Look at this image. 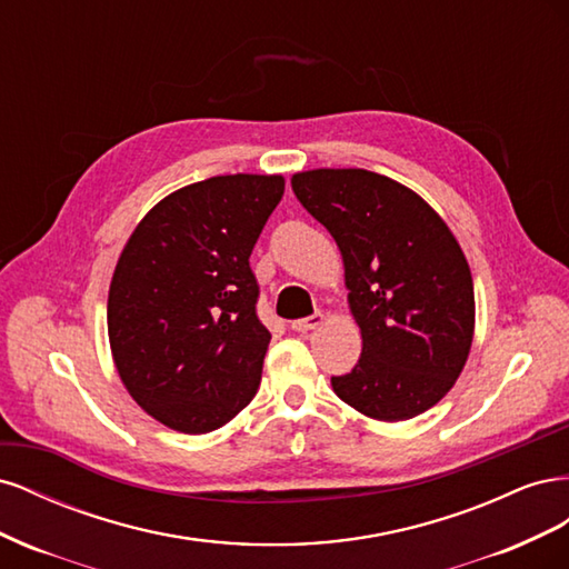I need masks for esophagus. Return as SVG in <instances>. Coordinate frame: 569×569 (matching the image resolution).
<instances>
[{"label": "esophagus", "instance_id": "obj_1", "mask_svg": "<svg viewBox=\"0 0 569 569\" xmlns=\"http://www.w3.org/2000/svg\"><path fill=\"white\" fill-rule=\"evenodd\" d=\"M318 325H322V313H313V316H306L299 320H291V330L295 332H311L316 330Z\"/></svg>", "mask_w": 569, "mask_h": 569}]
</instances>
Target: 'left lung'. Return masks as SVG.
<instances>
[{"mask_svg":"<svg viewBox=\"0 0 569 569\" xmlns=\"http://www.w3.org/2000/svg\"><path fill=\"white\" fill-rule=\"evenodd\" d=\"M291 189L343 256L363 351L335 393L375 420L439 403L468 360L475 330L470 266L446 222L408 187L363 168L297 173Z\"/></svg>","mask_w":569,"mask_h":569,"instance_id":"1","label":"left lung"}]
</instances>
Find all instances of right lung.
<instances>
[{
    "instance_id": "add662e5",
    "label": "right lung",
    "mask_w": 569,
    "mask_h": 569,
    "mask_svg": "<svg viewBox=\"0 0 569 569\" xmlns=\"http://www.w3.org/2000/svg\"><path fill=\"white\" fill-rule=\"evenodd\" d=\"M284 194L280 176H218L159 201L118 258L109 341L120 380L184 435L230 422L261 385L268 327L249 256Z\"/></svg>"
}]
</instances>
